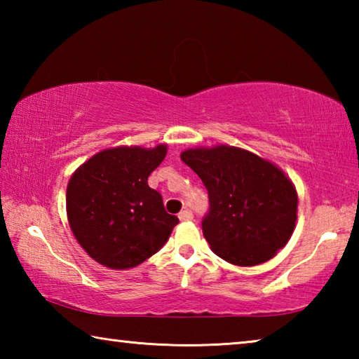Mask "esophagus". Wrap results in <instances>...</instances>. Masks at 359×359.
Here are the masks:
<instances>
[{
	"label": "esophagus",
	"instance_id": "1",
	"mask_svg": "<svg viewBox=\"0 0 359 359\" xmlns=\"http://www.w3.org/2000/svg\"><path fill=\"white\" fill-rule=\"evenodd\" d=\"M179 220L180 222H190V220H193V214L190 210H182L180 214H179Z\"/></svg>",
	"mask_w": 359,
	"mask_h": 359
}]
</instances>
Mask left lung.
<instances>
[{"label": "left lung", "instance_id": "obj_1", "mask_svg": "<svg viewBox=\"0 0 359 359\" xmlns=\"http://www.w3.org/2000/svg\"><path fill=\"white\" fill-rule=\"evenodd\" d=\"M180 158L209 191L203 234L212 252L234 266H257L287 245L297 220V191L280 168L226 144L188 149Z\"/></svg>", "mask_w": 359, "mask_h": 359}]
</instances>
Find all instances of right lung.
Instances as JSON below:
<instances>
[{"label": "right lung", "mask_w": 359, "mask_h": 359, "mask_svg": "<svg viewBox=\"0 0 359 359\" xmlns=\"http://www.w3.org/2000/svg\"><path fill=\"white\" fill-rule=\"evenodd\" d=\"M166 144L101 150L72 172L66 188L69 228L90 258L109 269H131L166 244L179 218L147 184Z\"/></svg>", "instance_id": "add662e5"}]
</instances>
